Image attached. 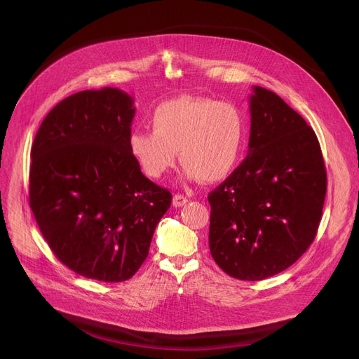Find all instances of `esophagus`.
Returning a JSON list of instances; mask_svg holds the SVG:
<instances>
[{
    "label": "esophagus",
    "instance_id": "obj_1",
    "mask_svg": "<svg viewBox=\"0 0 359 359\" xmlns=\"http://www.w3.org/2000/svg\"><path fill=\"white\" fill-rule=\"evenodd\" d=\"M173 206L175 208H180V206H184L186 203H187V198L186 196H183V194H175V196H173Z\"/></svg>",
    "mask_w": 359,
    "mask_h": 359
}]
</instances>
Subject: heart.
Masks as SVG:
<instances>
[{"label": "heart", "mask_w": 359, "mask_h": 359, "mask_svg": "<svg viewBox=\"0 0 359 359\" xmlns=\"http://www.w3.org/2000/svg\"><path fill=\"white\" fill-rule=\"evenodd\" d=\"M151 132H133L128 149L150 179L176 165V153L190 180L216 183L231 176L241 161L245 121L224 102L179 95L158 104L150 117Z\"/></svg>", "instance_id": "b5f03b06"}]
</instances>
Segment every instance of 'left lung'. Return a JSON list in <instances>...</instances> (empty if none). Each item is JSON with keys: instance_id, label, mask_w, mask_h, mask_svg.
<instances>
[{"instance_id": "left-lung-1", "label": "left lung", "mask_w": 359, "mask_h": 359, "mask_svg": "<svg viewBox=\"0 0 359 359\" xmlns=\"http://www.w3.org/2000/svg\"><path fill=\"white\" fill-rule=\"evenodd\" d=\"M248 156L209 193V248L241 280L273 276L313 242L327 194L318 137L278 94L253 87Z\"/></svg>"}]
</instances>
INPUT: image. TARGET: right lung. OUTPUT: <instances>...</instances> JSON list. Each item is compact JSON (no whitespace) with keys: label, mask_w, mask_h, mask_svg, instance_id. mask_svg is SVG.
<instances>
[{"label":"right lung","mask_w":359,"mask_h":359,"mask_svg":"<svg viewBox=\"0 0 359 359\" xmlns=\"http://www.w3.org/2000/svg\"><path fill=\"white\" fill-rule=\"evenodd\" d=\"M135 111L118 88L76 93L46 116L31 147V210L60 262L88 279L132 278L172 203L130 153Z\"/></svg>","instance_id":"add662e5"}]
</instances>
